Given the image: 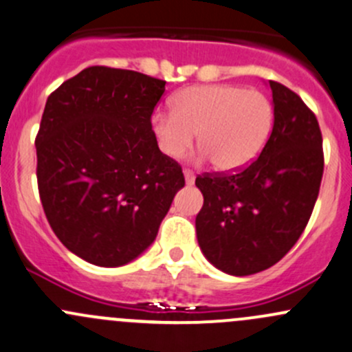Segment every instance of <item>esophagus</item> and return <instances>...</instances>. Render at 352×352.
<instances>
[{
	"instance_id": "1",
	"label": "esophagus",
	"mask_w": 352,
	"mask_h": 352,
	"mask_svg": "<svg viewBox=\"0 0 352 352\" xmlns=\"http://www.w3.org/2000/svg\"><path fill=\"white\" fill-rule=\"evenodd\" d=\"M184 177H186V184H187V186H192V184H194L195 175H194V172H192V170H188V168L184 170Z\"/></svg>"
}]
</instances>
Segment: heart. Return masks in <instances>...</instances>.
Instances as JSON below:
<instances>
[{
	"label": "heart",
	"mask_w": 352,
	"mask_h": 352,
	"mask_svg": "<svg viewBox=\"0 0 352 352\" xmlns=\"http://www.w3.org/2000/svg\"><path fill=\"white\" fill-rule=\"evenodd\" d=\"M173 113L157 111L151 129L166 157L179 158L194 135L201 157L221 172H234L260 155L273 128L272 101L260 91L231 84L192 86L173 96Z\"/></svg>",
	"instance_id": "b5f03b06"
}]
</instances>
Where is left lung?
<instances>
[{
  "label": "left lung",
  "instance_id": "8db88e82",
  "mask_svg": "<svg viewBox=\"0 0 352 352\" xmlns=\"http://www.w3.org/2000/svg\"><path fill=\"white\" fill-rule=\"evenodd\" d=\"M273 129L260 157L231 175H199L204 206L195 217L202 253L232 276L270 268L292 250L310 219L324 172L316 114L270 80Z\"/></svg>",
  "mask_w": 352,
  "mask_h": 352
}]
</instances>
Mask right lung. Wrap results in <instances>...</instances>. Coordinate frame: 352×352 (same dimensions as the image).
Instances as JSON below:
<instances>
[{
  "instance_id": "right-lung-1",
  "label": "right lung",
  "mask_w": 352,
  "mask_h": 352,
  "mask_svg": "<svg viewBox=\"0 0 352 352\" xmlns=\"http://www.w3.org/2000/svg\"><path fill=\"white\" fill-rule=\"evenodd\" d=\"M165 84L94 65L47 99L35 142L40 199L57 238L87 263L138 258L186 186L151 129Z\"/></svg>"
}]
</instances>
